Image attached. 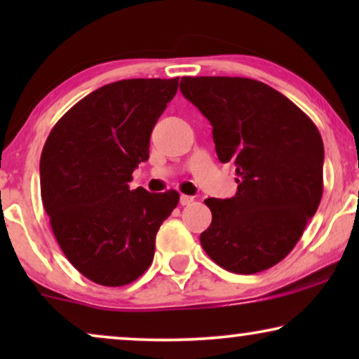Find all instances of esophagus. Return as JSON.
Here are the masks:
<instances>
[{
    "label": "esophagus",
    "mask_w": 359,
    "mask_h": 359,
    "mask_svg": "<svg viewBox=\"0 0 359 359\" xmlns=\"http://www.w3.org/2000/svg\"><path fill=\"white\" fill-rule=\"evenodd\" d=\"M193 201H194L193 196H186V194H181V198H180V204H181V205H189L191 203H193Z\"/></svg>",
    "instance_id": "esophagus-1"
}]
</instances>
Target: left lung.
<instances>
[{
	"label": "left lung",
	"instance_id": "8db88e82",
	"mask_svg": "<svg viewBox=\"0 0 359 359\" xmlns=\"http://www.w3.org/2000/svg\"><path fill=\"white\" fill-rule=\"evenodd\" d=\"M180 90L212 126L219 160L232 161L237 194L209 198L201 245L227 271L253 274L286 258L320 204L323 142L306 112L252 78L183 76Z\"/></svg>",
	"mask_w": 359,
	"mask_h": 359
}]
</instances>
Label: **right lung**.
Returning <instances> with one entry per match:
<instances>
[{
    "label": "right lung",
    "mask_w": 359,
    "mask_h": 359,
    "mask_svg": "<svg viewBox=\"0 0 359 359\" xmlns=\"http://www.w3.org/2000/svg\"><path fill=\"white\" fill-rule=\"evenodd\" d=\"M178 78L121 80L78 101L41 156V194L62 252L90 281L126 286L154 262L160 225L180 194L129 189Z\"/></svg>",
    "instance_id": "obj_1"
}]
</instances>
